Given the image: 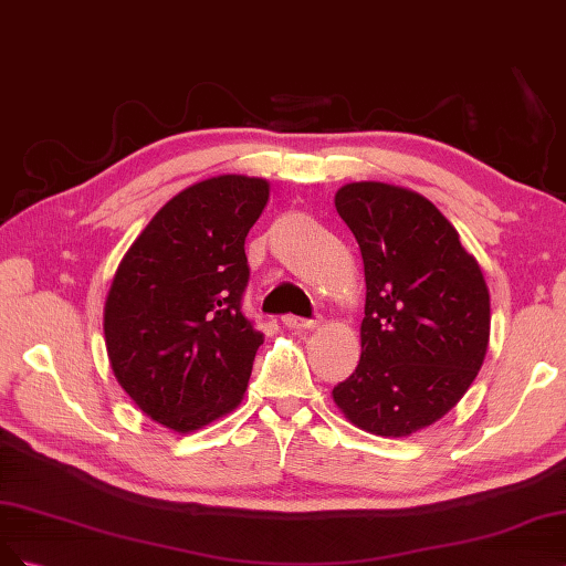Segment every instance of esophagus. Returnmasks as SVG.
Here are the masks:
<instances>
[{
	"instance_id": "esophagus-1",
	"label": "esophagus",
	"mask_w": 566,
	"mask_h": 566,
	"mask_svg": "<svg viewBox=\"0 0 566 566\" xmlns=\"http://www.w3.org/2000/svg\"><path fill=\"white\" fill-rule=\"evenodd\" d=\"M282 322H284V326H289V329H294V332L315 329V326L319 324V319H303V317H296V315H284Z\"/></svg>"
}]
</instances>
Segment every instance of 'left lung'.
Wrapping results in <instances>:
<instances>
[{
  "mask_svg": "<svg viewBox=\"0 0 566 566\" xmlns=\"http://www.w3.org/2000/svg\"><path fill=\"white\" fill-rule=\"evenodd\" d=\"M334 205L367 282L361 357L334 402L361 430L407 437L440 421L475 380L489 345V289L423 195L361 180L343 186Z\"/></svg>",
  "mask_w": 566,
  "mask_h": 566,
  "instance_id": "obj_1",
  "label": "left lung"
}]
</instances>
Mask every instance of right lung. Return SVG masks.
Listing matches in <instances>:
<instances>
[{"label":"right lung","mask_w":566,"mask_h":566,"mask_svg":"<svg viewBox=\"0 0 566 566\" xmlns=\"http://www.w3.org/2000/svg\"><path fill=\"white\" fill-rule=\"evenodd\" d=\"M263 178L216 176L169 199L136 237L103 310L115 378L153 421L192 432L242 402L263 334L242 313L244 240Z\"/></svg>","instance_id":"obj_1"}]
</instances>
